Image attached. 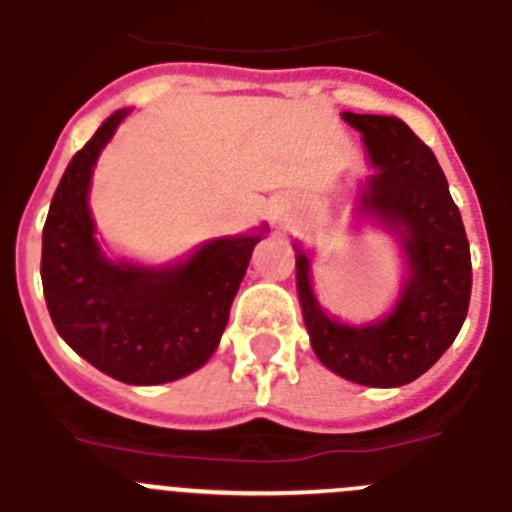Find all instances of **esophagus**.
<instances>
[{"label": "esophagus", "mask_w": 512, "mask_h": 512, "mask_svg": "<svg viewBox=\"0 0 512 512\" xmlns=\"http://www.w3.org/2000/svg\"><path fill=\"white\" fill-rule=\"evenodd\" d=\"M274 220H276V223H279V225H284V220H287V218H281V215H276Z\"/></svg>", "instance_id": "34e87169"}]
</instances>
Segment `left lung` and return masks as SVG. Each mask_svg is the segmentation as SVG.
Wrapping results in <instances>:
<instances>
[{"instance_id": "left-lung-1", "label": "left lung", "mask_w": 512, "mask_h": 512, "mask_svg": "<svg viewBox=\"0 0 512 512\" xmlns=\"http://www.w3.org/2000/svg\"><path fill=\"white\" fill-rule=\"evenodd\" d=\"M375 172L363 187V213L398 236L409 279L386 320L342 325L322 312L297 246V292L314 355L332 373L373 388L416 381L462 330L472 292L470 243L437 157L396 116L350 114Z\"/></svg>"}]
</instances>
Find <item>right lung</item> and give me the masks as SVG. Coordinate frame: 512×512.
<instances>
[{
    "mask_svg": "<svg viewBox=\"0 0 512 512\" xmlns=\"http://www.w3.org/2000/svg\"><path fill=\"white\" fill-rule=\"evenodd\" d=\"M129 111L75 152L42 228V292L58 335L93 368L131 386L170 383L208 363L261 236L203 243L172 266L106 259L88 192L101 149Z\"/></svg>",
    "mask_w": 512,
    "mask_h": 512,
    "instance_id": "add662e5",
    "label": "right lung"
}]
</instances>
